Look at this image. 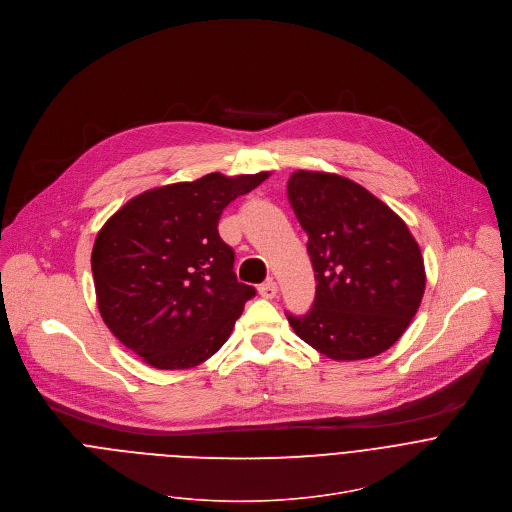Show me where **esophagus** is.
Returning <instances> with one entry per match:
<instances>
[{
	"label": "esophagus",
	"instance_id": "obj_1",
	"mask_svg": "<svg viewBox=\"0 0 512 512\" xmlns=\"http://www.w3.org/2000/svg\"><path fill=\"white\" fill-rule=\"evenodd\" d=\"M259 293L265 299H273L277 295V283L273 279H267L263 285H259Z\"/></svg>",
	"mask_w": 512,
	"mask_h": 512
}]
</instances>
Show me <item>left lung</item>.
<instances>
[{
    "mask_svg": "<svg viewBox=\"0 0 512 512\" xmlns=\"http://www.w3.org/2000/svg\"><path fill=\"white\" fill-rule=\"evenodd\" d=\"M287 197L307 233L317 291L289 325L333 361H363L391 349L417 315L425 261L407 223L363 185L327 171L297 169Z\"/></svg>",
    "mask_w": 512,
    "mask_h": 512,
    "instance_id": "obj_1",
    "label": "left lung"
}]
</instances>
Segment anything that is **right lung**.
<instances>
[{"label":"right lung","instance_id":"right-lung-1","mask_svg":"<svg viewBox=\"0 0 512 512\" xmlns=\"http://www.w3.org/2000/svg\"><path fill=\"white\" fill-rule=\"evenodd\" d=\"M271 173H209L131 197L99 229L97 309L117 341L161 371L193 369L229 339L255 289L239 283L221 211Z\"/></svg>","mask_w":512,"mask_h":512}]
</instances>
